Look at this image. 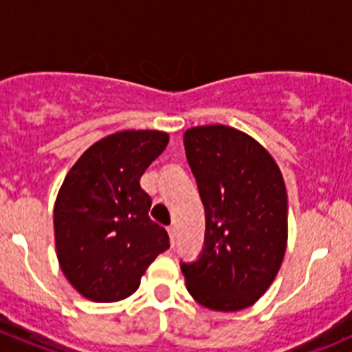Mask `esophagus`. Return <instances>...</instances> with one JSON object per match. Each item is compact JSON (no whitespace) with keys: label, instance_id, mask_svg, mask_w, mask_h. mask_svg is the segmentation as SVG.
I'll list each match as a JSON object with an SVG mask.
<instances>
[{"label":"esophagus","instance_id":"esophagus-1","mask_svg":"<svg viewBox=\"0 0 352 352\" xmlns=\"http://www.w3.org/2000/svg\"><path fill=\"white\" fill-rule=\"evenodd\" d=\"M168 234H170V243H172V246L175 245V236H177V231H175V228H173V226H170L168 228Z\"/></svg>","mask_w":352,"mask_h":352}]
</instances>
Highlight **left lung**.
Masks as SVG:
<instances>
[{"mask_svg":"<svg viewBox=\"0 0 352 352\" xmlns=\"http://www.w3.org/2000/svg\"><path fill=\"white\" fill-rule=\"evenodd\" d=\"M184 146L206 213L201 257L180 267L187 292L206 309H246L271 287L287 252L281 170L261 142L226 124L189 128Z\"/></svg>","mask_w":352,"mask_h":352,"instance_id":"left-lung-1","label":"left lung"}]
</instances>
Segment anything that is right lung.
<instances>
[{
    "mask_svg": "<svg viewBox=\"0 0 352 352\" xmlns=\"http://www.w3.org/2000/svg\"><path fill=\"white\" fill-rule=\"evenodd\" d=\"M160 130H121L91 144L65 175L54 206L55 250L72 288L91 302H118L139 288L151 262L170 246L149 219L140 187L165 151Z\"/></svg>",
    "mask_w": 352,
    "mask_h": 352,
    "instance_id": "add662e5",
    "label": "right lung"
}]
</instances>
